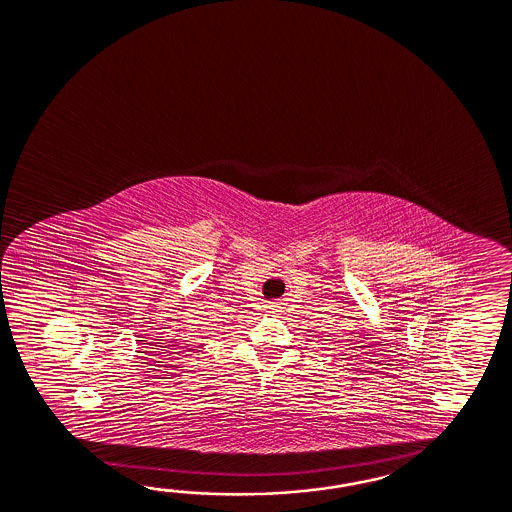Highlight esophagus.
<instances>
[{
    "label": "esophagus",
    "instance_id": "1",
    "mask_svg": "<svg viewBox=\"0 0 512 512\" xmlns=\"http://www.w3.org/2000/svg\"><path fill=\"white\" fill-rule=\"evenodd\" d=\"M270 307H277L276 304H270Z\"/></svg>",
    "mask_w": 512,
    "mask_h": 512
}]
</instances>
